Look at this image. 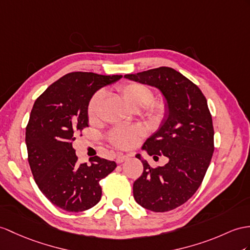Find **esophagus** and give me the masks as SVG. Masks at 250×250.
I'll return each mask as SVG.
<instances>
[{
  "label": "esophagus",
  "instance_id": "1",
  "mask_svg": "<svg viewBox=\"0 0 250 250\" xmlns=\"http://www.w3.org/2000/svg\"><path fill=\"white\" fill-rule=\"evenodd\" d=\"M131 155H129V154H119L118 156H117V162L118 163H122V162H124L127 158H129Z\"/></svg>",
  "mask_w": 250,
  "mask_h": 250
}]
</instances>
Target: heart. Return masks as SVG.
<instances>
[{
  "label": "heart",
  "instance_id": "obj_1",
  "mask_svg": "<svg viewBox=\"0 0 250 250\" xmlns=\"http://www.w3.org/2000/svg\"><path fill=\"white\" fill-rule=\"evenodd\" d=\"M126 105L133 110L142 108L144 117L150 124L159 125L166 119L168 111V103L166 97H154L153 90L147 84L139 82L120 83L115 88ZM104 97L103 91H97L89 101L87 115L89 121H94L99 114L101 103ZM144 136L141 126H119L114 127L108 133V140L113 146L121 149L135 147Z\"/></svg>",
  "mask_w": 250,
  "mask_h": 250
}]
</instances>
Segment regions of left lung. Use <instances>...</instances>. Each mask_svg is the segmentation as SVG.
Wrapping results in <instances>:
<instances>
[{
	"instance_id": "left-lung-1",
	"label": "left lung",
	"mask_w": 250,
	"mask_h": 250,
	"mask_svg": "<svg viewBox=\"0 0 250 250\" xmlns=\"http://www.w3.org/2000/svg\"><path fill=\"white\" fill-rule=\"evenodd\" d=\"M124 77L158 88L168 103L160 128L142 147L154 159L164 156L168 162L151 167L137 154L143 173L133 182V197L150 211L174 210L195 194L214 151V129L207 100L195 83L168 66Z\"/></svg>"
}]
</instances>
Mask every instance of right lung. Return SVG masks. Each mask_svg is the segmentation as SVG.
<instances>
[{"instance_id": "right-lung-1", "label": "right lung", "mask_w": 250, "mask_h": 250, "mask_svg": "<svg viewBox=\"0 0 250 250\" xmlns=\"http://www.w3.org/2000/svg\"><path fill=\"white\" fill-rule=\"evenodd\" d=\"M122 77L68 73L35 102L26 126L27 159L40 191L60 209L81 212L92 208L102 197L100 180L117 167L114 161L99 156L90 164H78L72 143L88 127L87 107L92 95Z\"/></svg>"}]
</instances>
